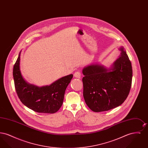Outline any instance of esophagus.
Listing matches in <instances>:
<instances>
[{"label":"esophagus","mask_w":148,"mask_h":148,"mask_svg":"<svg viewBox=\"0 0 148 148\" xmlns=\"http://www.w3.org/2000/svg\"><path fill=\"white\" fill-rule=\"evenodd\" d=\"M74 77H77V78H80V77H81L80 72L79 71H75V73L74 74Z\"/></svg>","instance_id":"34e87169"}]
</instances>
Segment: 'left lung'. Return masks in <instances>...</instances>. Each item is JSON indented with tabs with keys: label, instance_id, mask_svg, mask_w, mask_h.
Returning <instances> with one entry per match:
<instances>
[{
	"label": "left lung",
	"instance_id": "left-lung-1",
	"mask_svg": "<svg viewBox=\"0 0 148 148\" xmlns=\"http://www.w3.org/2000/svg\"><path fill=\"white\" fill-rule=\"evenodd\" d=\"M119 58L108 69L92 64L83 69V97L86 104L94 112L108 111L120 106L131 88L132 63L123 47Z\"/></svg>",
	"mask_w": 148,
	"mask_h": 148
}]
</instances>
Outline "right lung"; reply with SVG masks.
<instances>
[{
  "instance_id": "1",
  "label": "right lung",
  "mask_w": 148,
  "mask_h": 148,
  "mask_svg": "<svg viewBox=\"0 0 148 148\" xmlns=\"http://www.w3.org/2000/svg\"><path fill=\"white\" fill-rule=\"evenodd\" d=\"M21 53L14 64L13 75L17 95L21 103L35 112L56 113L63 104L64 94L73 75L61 77L50 85L37 86L27 83L20 70Z\"/></svg>"
}]
</instances>
